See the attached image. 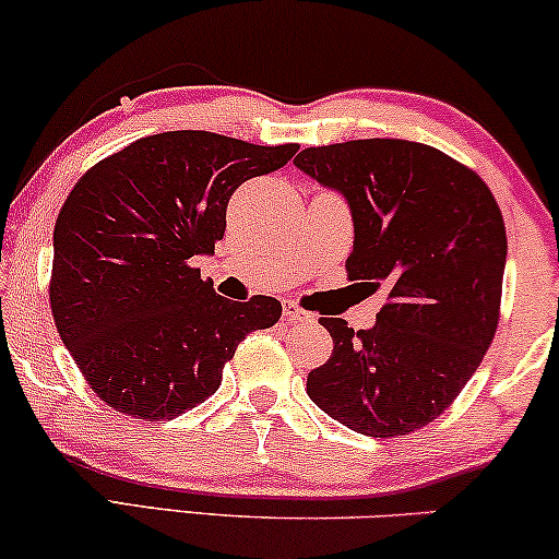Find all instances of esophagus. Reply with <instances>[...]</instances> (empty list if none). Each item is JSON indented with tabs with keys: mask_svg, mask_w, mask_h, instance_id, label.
Segmentation results:
<instances>
[{
	"mask_svg": "<svg viewBox=\"0 0 559 559\" xmlns=\"http://www.w3.org/2000/svg\"><path fill=\"white\" fill-rule=\"evenodd\" d=\"M285 320H287V323H310V320H316V316H312V312H308V310L297 308L295 302H287L285 305Z\"/></svg>",
	"mask_w": 559,
	"mask_h": 559,
	"instance_id": "1",
	"label": "esophagus"
}]
</instances>
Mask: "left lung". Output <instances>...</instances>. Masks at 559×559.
Returning a JSON list of instances; mask_svg holds the SVG:
<instances>
[{
    "label": "left lung",
    "instance_id": "obj_1",
    "mask_svg": "<svg viewBox=\"0 0 559 559\" xmlns=\"http://www.w3.org/2000/svg\"><path fill=\"white\" fill-rule=\"evenodd\" d=\"M295 167L348 203V277L386 302L369 331L323 318L333 354L308 373L325 415L369 438L415 432L450 407L499 323L507 228L491 190L407 140L308 147Z\"/></svg>",
    "mask_w": 559,
    "mask_h": 559
}]
</instances>
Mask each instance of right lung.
<instances>
[{"label":"right lung","instance_id":"obj_1","mask_svg":"<svg viewBox=\"0 0 559 559\" xmlns=\"http://www.w3.org/2000/svg\"><path fill=\"white\" fill-rule=\"evenodd\" d=\"M295 152L186 129L142 136L75 182L52 231L50 308L109 407L180 417L216 392L251 331L277 323L280 300H226L190 262L224 239L234 190Z\"/></svg>","mask_w":559,"mask_h":559}]
</instances>
